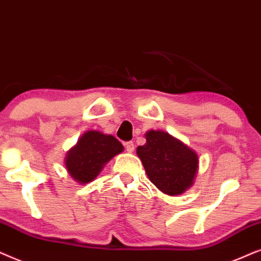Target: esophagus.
Listing matches in <instances>:
<instances>
[{"label":"esophagus","mask_w":261,"mask_h":261,"mask_svg":"<svg viewBox=\"0 0 261 261\" xmlns=\"http://www.w3.org/2000/svg\"><path fill=\"white\" fill-rule=\"evenodd\" d=\"M124 147H125V149H126L127 152H133L134 149H135V145H134V143H133V142H131V141L125 142Z\"/></svg>","instance_id":"obj_1"}]
</instances>
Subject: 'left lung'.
Returning a JSON list of instances; mask_svg holds the SVG:
<instances>
[{"label":"left lung","mask_w":261,"mask_h":261,"mask_svg":"<svg viewBox=\"0 0 261 261\" xmlns=\"http://www.w3.org/2000/svg\"><path fill=\"white\" fill-rule=\"evenodd\" d=\"M145 140L137 155L150 181L168 196L190 189L198 171L197 152L165 131H148Z\"/></svg>","instance_id":"obj_1"}]
</instances>
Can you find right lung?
I'll list each match as a JSON object with an SVG mask.
<instances>
[{
	"mask_svg": "<svg viewBox=\"0 0 261 261\" xmlns=\"http://www.w3.org/2000/svg\"><path fill=\"white\" fill-rule=\"evenodd\" d=\"M123 150V144L116 137L100 131H87L68 151L65 168L77 182H90L113 156Z\"/></svg>",
	"mask_w": 261,
	"mask_h": 261,
	"instance_id": "add662e5",
	"label": "right lung"
}]
</instances>
